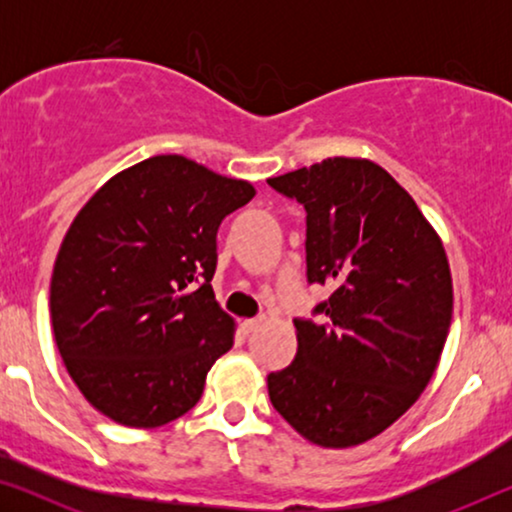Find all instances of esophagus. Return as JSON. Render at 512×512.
<instances>
[{
	"mask_svg": "<svg viewBox=\"0 0 512 512\" xmlns=\"http://www.w3.org/2000/svg\"><path fill=\"white\" fill-rule=\"evenodd\" d=\"M263 321H265L263 317H258V319H244V321H242V331H244V333H254L256 328L263 324Z\"/></svg>",
	"mask_w": 512,
	"mask_h": 512,
	"instance_id": "34e87169",
	"label": "esophagus"
}]
</instances>
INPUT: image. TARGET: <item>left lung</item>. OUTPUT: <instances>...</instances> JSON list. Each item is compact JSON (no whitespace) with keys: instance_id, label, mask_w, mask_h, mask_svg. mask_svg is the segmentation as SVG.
<instances>
[{"instance_id":"obj_1","label":"left lung","mask_w":512,"mask_h":512,"mask_svg":"<svg viewBox=\"0 0 512 512\" xmlns=\"http://www.w3.org/2000/svg\"><path fill=\"white\" fill-rule=\"evenodd\" d=\"M307 214V282L333 289L293 319L298 352L268 375L270 403L300 436L352 447L389 429L433 377L452 321L443 242L380 165L326 158L268 179Z\"/></svg>"}]
</instances>
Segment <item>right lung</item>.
Here are the masks:
<instances>
[{"mask_svg": "<svg viewBox=\"0 0 512 512\" xmlns=\"http://www.w3.org/2000/svg\"><path fill=\"white\" fill-rule=\"evenodd\" d=\"M254 195L249 181L153 156L76 214L55 258L51 319L67 373L102 415L153 429L200 401L235 335L212 289L216 233Z\"/></svg>", "mask_w": 512, "mask_h": 512, "instance_id": "add662e5", "label": "right lung"}]
</instances>
